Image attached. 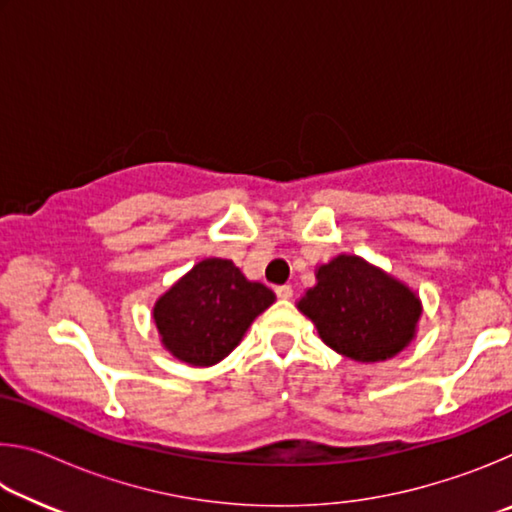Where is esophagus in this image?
<instances>
[{
	"label": "esophagus",
	"mask_w": 512,
	"mask_h": 512,
	"mask_svg": "<svg viewBox=\"0 0 512 512\" xmlns=\"http://www.w3.org/2000/svg\"><path fill=\"white\" fill-rule=\"evenodd\" d=\"M275 293H277V298L289 300V298H293V287H291V284H282V287L275 289Z\"/></svg>",
	"instance_id": "1"
}]
</instances>
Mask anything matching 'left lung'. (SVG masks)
<instances>
[{
    "label": "left lung",
    "instance_id": "1",
    "mask_svg": "<svg viewBox=\"0 0 512 512\" xmlns=\"http://www.w3.org/2000/svg\"><path fill=\"white\" fill-rule=\"evenodd\" d=\"M298 309L314 320L325 345L361 363L400 354L422 314L420 298L406 284L357 255L318 266L316 287L307 289Z\"/></svg>",
    "mask_w": 512,
    "mask_h": 512
}]
</instances>
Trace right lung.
I'll list each match as a JSON object with an SVG mask.
<instances>
[{
	"instance_id": "obj_1",
	"label": "right lung",
	"mask_w": 512,
	"mask_h": 512,
	"mask_svg": "<svg viewBox=\"0 0 512 512\" xmlns=\"http://www.w3.org/2000/svg\"><path fill=\"white\" fill-rule=\"evenodd\" d=\"M275 302L221 257H207L158 298L153 320L162 345L189 366H214L237 348L250 323Z\"/></svg>"
}]
</instances>
